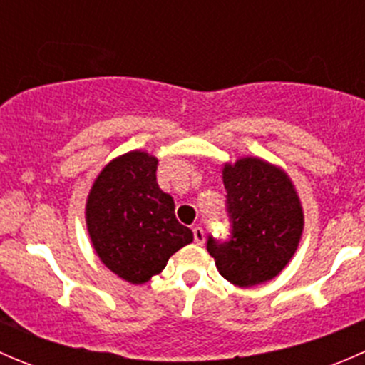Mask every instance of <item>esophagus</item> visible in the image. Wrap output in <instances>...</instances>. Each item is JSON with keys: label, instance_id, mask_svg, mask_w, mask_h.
Listing matches in <instances>:
<instances>
[{"label": "esophagus", "instance_id": "obj_1", "mask_svg": "<svg viewBox=\"0 0 365 365\" xmlns=\"http://www.w3.org/2000/svg\"><path fill=\"white\" fill-rule=\"evenodd\" d=\"M192 233H194V242H196L197 245H201V244H205V230L201 226H196L192 230Z\"/></svg>", "mask_w": 365, "mask_h": 365}]
</instances>
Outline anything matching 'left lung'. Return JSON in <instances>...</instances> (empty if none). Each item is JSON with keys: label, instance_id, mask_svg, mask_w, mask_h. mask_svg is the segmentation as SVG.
Instances as JSON below:
<instances>
[{"label": "left lung", "instance_id": "1", "mask_svg": "<svg viewBox=\"0 0 365 365\" xmlns=\"http://www.w3.org/2000/svg\"><path fill=\"white\" fill-rule=\"evenodd\" d=\"M222 175L230 237L208 235L206 249L231 284L270 281L292 259L304 227L295 189L281 169L252 157L226 165Z\"/></svg>", "mask_w": 365, "mask_h": 365}]
</instances>
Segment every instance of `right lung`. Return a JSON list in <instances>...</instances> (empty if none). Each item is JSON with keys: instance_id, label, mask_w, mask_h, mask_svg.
<instances>
[{"instance_id": "1", "label": "right lung", "mask_w": 365, "mask_h": 365, "mask_svg": "<svg viewBox=\"0 0 365 365\" xmlns=\"http://www.w3.org/2000/svg\"><path fill=\"white\" fill-rule=\"evenodd\" d=\"M155 173V157L125 153L106 165L88 197L86 224L95 251L132 284L160 274L169 257L192 242V231L176 220L175 201L159 189Z\"/></svg>"}]
</instances>
